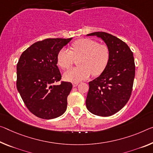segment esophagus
I'll use <instances>...</instances> for the list:
<instances>
[{
	"label": "esophagus",
	"instance_id": "esophagus-1",
	"mask_svg": "<svg viewBox=\"0 0 153 153\" xmlns=\"http://www.w3.org/2000/svg\"><path fill=\"white\" fill-rule=\"evenodd\" d=\"M78 82H76V83H73V86L74 87H76V86H77V85H78Z\"/></svg>",
	"mask_w": 153,
	"mask_h": 153
}]
</instances>
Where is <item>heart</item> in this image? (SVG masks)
I'll use <instances>...</instances> for the list:
<instances>
[{
    "mask_svg": "<svg viewBox=\"0 0 153 153\" xmlns=\"http://www.w3.org/2000/svg\"><path fill=\"white\" fill-rule=\"evenodd\" d=\"M79 59L78 67L71 68L64 73L66 81L79 82L88 79L91 73L94 76L101 74L108 65L110 50L107 45L99 44L90 39H82L71 45V50L62 48L57 54V63L62 69H67L74 63L75 59Z\"/></svg>",
    "mask_w": 153,
    "mask_h": 153,
    "instance_id": "obj_1",
    "label": "heart"
}]
</instances>
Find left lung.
Masks as SVG:
<instances>
[{"label":"left lung","instance_id":"left-lung-1","mask_svg":"<svg viewBox=\"0 0 153 153\" xmlns=\"http://www.w3.org/2000/svg\"><path fill=\"white\" fill-rule=\"evenodd\" d=\"M110 50L108 65L99 77L89 82L86 105L94 115L110 116L120 110L128 102L135 77V62L131 50L126 43L110 34L95 32Z\"/></svg>","mask_w":153,"mask_h":153}]
</instances>
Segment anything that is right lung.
Segmentation results:
<instances>
[{"label":"right lung","instance_id":"right-lung-1","mask_svg":"<svg viewBox=\"0 0 153 153\" xmlns=\"http://www.w3.org/2000/svg\"><path fill=\"white\" fill-rule=\"evenodd\" d=\"M72 38L46 39L37 42L21 54L17 64V89L26 107L34 115L52 119L65 113L70 82L54 83L61 79L57 54Z\"/></svg>","mask_w":153,"mask_h":153}]
</instances>
